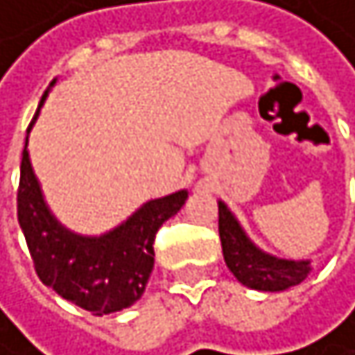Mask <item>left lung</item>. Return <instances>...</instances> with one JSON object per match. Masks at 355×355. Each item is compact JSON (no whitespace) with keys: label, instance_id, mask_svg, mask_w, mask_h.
<instances>
[{"label":"left lung","instance_id":"1","mask_svg":"<svg viewBox=\"0 0 355 355\" xmlns=\"http://www.w3.org/2000/svg\"><path fill=\"white\" fill-rule=\"evenodd\" d=\"M219 239L227 268L251 290L281 292L302 283L311 272L309 260H281L257 249L223 202H219Z\"/></svg>","mask_w":355,"mask_h":355}]
</instances>
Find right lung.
<instances>
[{"label":"right lung","mask_w":355,"mask_h":355,"mask_svg":"<svg viewBox=\"0 0 355 355\" xmlns=\"http://www.w3.org/2000/svg\"><path fill=\"white\" fill-rule=\"evenodd\" d=\"M46 93L40 106L44 104ZM185 200L187 191L181 189L142 204L128 221L102 236L74 234L49 211L29 162L25 138L17 213L35 272L61 298L91 311L93 315H108L140 300L155 262L153 243L157 230L181 211Z\"/></svg>","instance_id":"add662e5"}]
</instances>
